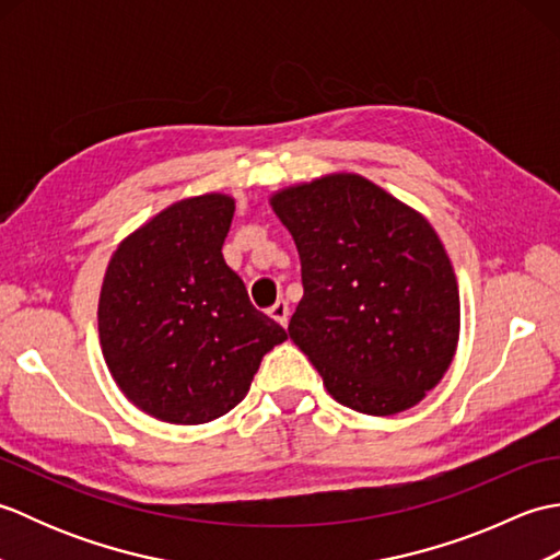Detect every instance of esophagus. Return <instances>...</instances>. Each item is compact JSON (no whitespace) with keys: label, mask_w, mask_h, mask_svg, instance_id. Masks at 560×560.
Segmentation results:
<instances>
[{"label":"esophagus","mask_w":560,"mask_h":560,"mask_svg":"<svg viewBox=\"0 0 560 560\" xmlns=\"http://www.w3.org/2000/svg\"><path fill=\"white\" fill-rule=\"evenodd\" d=\"M269 317L277 319V323H279L281 327H287V325H289V303H287V301L273 303V305L269 307Z\"/></svg>","instance_id":"esophagus-1"}]
</instances>
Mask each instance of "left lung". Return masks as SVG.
I'll use <instances>...</instances> for the list:
<instances>
[{
  "label": "left lung",
  "mask_w": 560,
  "mask_h": 560,
  "mask_svg": "<svg viewBox=\"0 0 560 560\" xmlns=\"http://www.w3.org/2000/svg\"><path fill=\"white\" fill-rule=\"evenodd\" d=\"M269 205L299 247L303 301L289 337L343 407H416L455 359L459 289L421 211L359 173L277 189Z\"/></svg>",
  "instance_id": "8db88e82"
}]
</instances>
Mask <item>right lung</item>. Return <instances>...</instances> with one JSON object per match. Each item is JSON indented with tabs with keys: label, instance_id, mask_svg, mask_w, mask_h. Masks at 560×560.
Here are the masks:
<instances>
[{
	"label": "right lung",
	"instance_id": "right-lung-1",
	"mask_svg": "<svg viewBox=\"0 0 560 560\" xmlns=\"http://www.w3.org/2000/svg\"><path fill=\"white\" fill-rule=\"evenodd\" d=\"M235 199L173 201L125 235L105 267L98 339L105 365L139 411L175 425L209 423L247 395L287 331L259 313L225 265Z\"/></svg>",
	"mask_w": 560,
	"mask_h": 560
}]
</instances>
